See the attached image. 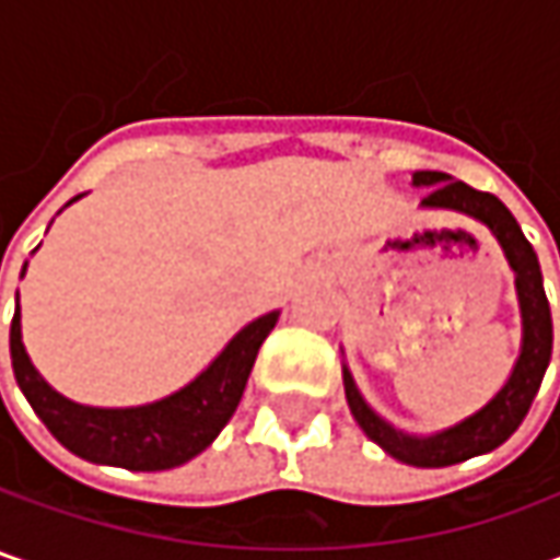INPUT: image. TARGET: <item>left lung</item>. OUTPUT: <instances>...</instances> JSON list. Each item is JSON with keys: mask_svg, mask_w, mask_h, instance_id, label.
<instances>
[{"mask_svg": "<svg viewBox=\"0 0 560 560\" xmlns=\"http://www.w3.org/2000/svg\"><path fill=\"white\" fill-rule=\"evenodd\" d=\"M411 184L430 189L420 199V208H445V211L467 214L489 226L492 236L499 240L508 265L514 270V287H517V302H521V320H524L521 355L505 386L489 398L477 415L433 436H411L405 430H396L393 423H386L361 398L349 368H342V383H346V401L352 408V418L368 433V440H374L386 455H393L401 464H415V467H448V464H462L499 448L524 423L551 361V312L546 290H542L539 258L527 243L524 230L514 221V214L492 192H480L462 180H452L442 171H415Z\"/></svg>", "mask_w": 560, "mask_h": 560, "instance_id": "left-lung-1", "label": "left lung"}]
</instances>
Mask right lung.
<instances>
[{"mask_svg":"<svg viewBox=\"0 0 560 560\" xmlns=\"http://www.w3.org/2000/svg\"><path fill=\"white\" fill-rule=\"evenodd\" d=\"M277 317L280 312H270L246 324L192 383L137 408H90L55 393L21 342V305L11 317V368L36 418L68 452L124 470H171L205 452L233 418L258 349Z\"/></svg>","mask_w":560,"mask_h":560,"instance_id":"add662e5","label":"right lung"}]
</instances>
